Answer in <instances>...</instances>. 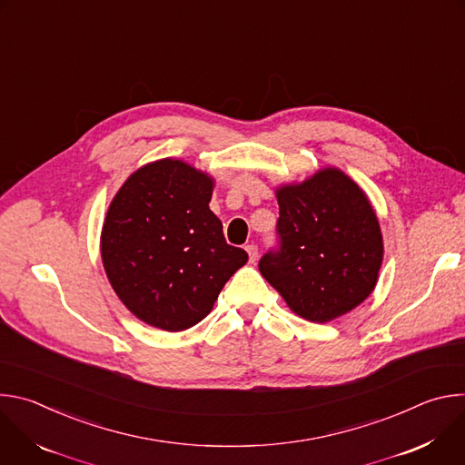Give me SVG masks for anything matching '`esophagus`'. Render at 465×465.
Masks as SVG:
<instances>
[{"instance_id":"34e87169","label":"esophagus","mask_w":465,"mask_h":465,"mask_svg":"<svg viewBox=\"0 0 465 465\" xmlns=\"http://www.w3.org/2000/svg\"><path fill=\"white\" fill-rule=\"evenodd\" d=\"M246 252H248V257H250V262H255L257 255H259V250H257V244H246Z\"/></svg>"}]
</instances>
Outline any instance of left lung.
Here are the masks:
<instances>
[{"instance_id": "obj_1", "label": "left lung", "mask_w": 465, "mask_h": 465, "mask_svg": "<svg viewBox=\"0 0 465 465\" xmlns=\"http://www.w3.org/2000/svg\"><path fill=\"white\" fill-rule=\"evenodd\" d=\"M278 246L259 259V272L305 320L339 318L373 291L382 235L362 189L339 169L276 191Z\"/></svg>"}]
</instances>
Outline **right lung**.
<instances>
[{
	"instance_id": "right-lung-1",
	"label": "right lung",
	"mask_w": 465,
	"mask_h": 465,
	"mask_svg": "<svg viewBox=\"0 0 465 465\" xmlns=\"http://www.w3.org/2000/svg\"><path fill=\"white\" fill-rule=\"evenodd\" d=\"M212 189L208 174L165 158L128 176L108 208L101 233L106 276L126 309L149 325L193 327L248 261L226 242L210 210Z\"/></svg>"
}]
</instances>
